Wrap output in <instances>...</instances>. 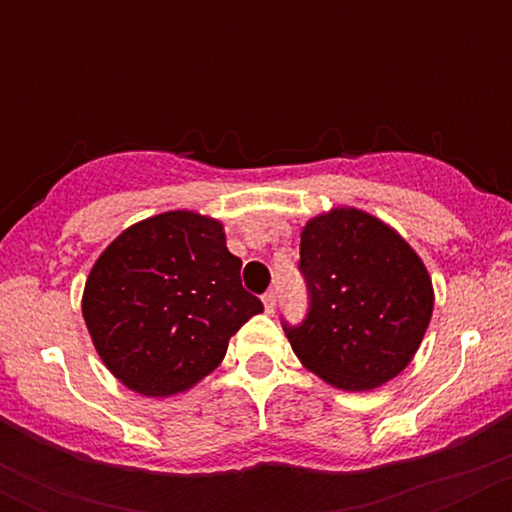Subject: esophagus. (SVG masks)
<instances>
[{"instance_id": "esophagus-1", "label": "esophagus", "mask_w": 512, "mask_h": 512, "mask_svg": "<svg viewBox=\"0 0 512 512\" xmlns=\"http://www.w3.org/2000/svg\"><path fill=\"white\" fill-rule=\"evenodd\" d=\"M262 301H264V310H267V313H274V308H276V291L264 293Z\"/></svg>"}]
</instances>
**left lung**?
Here are the masks:
<instances>
[{
    "instance_id": "obj_1",
    "label": "left lung",
    "mask_w": 512,
    "mask_h": 512,
    "mask_svg": "<svg viewBox=\"0 0 512 512\" xmlns=\"http://www.w3.org/2000/svg\"><path fill=\"white\" fill-rule=\"evenodd\" d=\"M308 313L281 317L301 363L334 387L373 390L402 373L433 313L424 262L402 238L358 209L315 216L301 233Z\"/></svg>"
}]
</instances>
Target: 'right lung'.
<instances>
[{
  "label": "right lung",
  "mask_w": 512,
  "mask_h": 512,
  "mask_svg": "<svg viewBox=\"0 0 512 512\" xmlns=\"http://www.w3.org/2000/svg\"><path fill=\"white\" fill-rule=\"evenodd\" d=\"M240 257L219 221L166 211L134 223L88 274L84 320L117 380L149 397L187 390L223 361L228 339L252 315Z\"/></svg>",
  "instance_id": "1"
}]
</instances>
